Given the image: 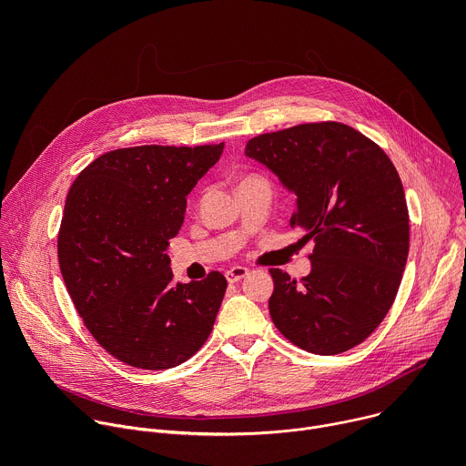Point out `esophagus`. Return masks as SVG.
I'll return each instance as SVG.
<instances>
[{"label": "esophagus", "instance_id": "obj_1", "mask_svg": "<svg viewBox=\"0 0 466 466\" xmlns=\"http://www.w3.org/2000/svg\"><path fill=\"white\" fill-rule=\"evenodd\" d=\"M247 275H248V269H247V268H241V265H236V268H230V269L225 273V277H227V280H228L230 284L239 282V280L245 279Z\"/></svg>", "mask_w": 466, "mask_h": 466}]
</instances>
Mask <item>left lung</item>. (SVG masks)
Listing matches in <instances>:
<instances>
[{
  "mask_svg": "<svg viewBox=\"0 0 466 466\" xmlns=\"http://www.w3.org/2000/svg\"><path fill=\"white\" fill-rule=\"evenodd\" d=\"M245 155L297 195L289 225L315 243L311 273L300 282L269 271L275 326L320 356L363 343L392 306L410 252V214L396 167L380 146L338 121L259 135Z\"/></svg>",
  "mask_w": 466,
  "mask_h": 466,
  "instance_id": "obj_1",
  "label": "left lung"
}]
</instances>
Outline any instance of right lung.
<instances>
[{
  "label": "right lung",
  "mask_w": 466,
  "mask_h": 466,
  "mask_svg": "<svg viewBox=\"0 0 466 466\" xmlns=\"http://www.w3.org/2000/svg\"><path fill=\"white\" fill-rule=\"evenodd\" d=\"M223 147L116 149L70 187L56 243L62 279L96 341L130 367H177L214 328L227 279L212 271L175 284L166 250L182 227L187 193Z\"/></svg>",
  "instance_id": "add662e5"
}]
</instances>
